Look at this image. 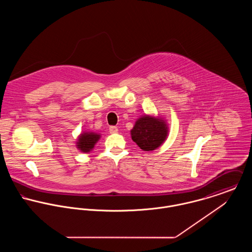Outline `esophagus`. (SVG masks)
<instances>
[{
    "label": "esophagus",
    "instance_id": "34e87169",
    "mask_svg": "<svg viewBox=\"0 0 252 252\" xmlns=\"http://www.w3.org/2000/svg\"><path fill=\"white\" fill-rule=\"evenodd\" d=\"M117 132H118V128L116 126H110L109 127V133L114 134V133H117Z\"/></svg>",
    "mask_w": 252,
    "mask_h": 252
}]
</instances>
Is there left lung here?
Wrapping results in <instances>:
<instances>
[{"mask_svg": "<svg viewBox=\"0 0 252 252\" xmlns=\"http://www.w3.org/2000/svg\"><path fill=\"white\" fill-rule=\"evenodd\" d=\"M168 128L163 120L148 115L137 120L131 131L132 140L144 151L154 150L165 141Z\"/></svg>", "mask_w": 252, "mask_h": 252, "instance_id": "obj_1", "label": "left lung"}]
</instances>
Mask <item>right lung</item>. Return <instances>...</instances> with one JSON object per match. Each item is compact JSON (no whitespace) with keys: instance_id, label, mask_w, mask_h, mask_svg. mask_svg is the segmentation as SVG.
Segmentation results:
<instances>
[{"instance_id":"right-lung-1","label":"right lung","mask_w":252,"mask_h":252,"mask_svg":"<svg viewBox=\"0 0 252 252\" xmlns=\"http://www.w3.org/2000/svg\"><path fill=\"white\" fill-rule=\"evenodd\" d=\"M99 139H100V135L98 134H94V133L81 134V136L78 139L77 147L82 152H89L94 147V145L98 142Z\"/></svg>"}]
</instances>
